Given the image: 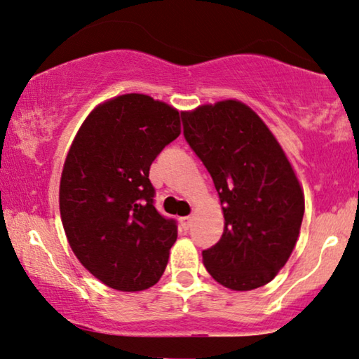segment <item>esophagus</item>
Here are the masks:
<instances>
[{
	"label": "esophagus",
	"mask_w": 359,
	"mask_h": 359,
	"mask_svg": "<svg viewBox=\"0 0 359 359\" xmlns=\"http://www.w3.org/2000/svg\"><path fill=\"white\" fill-rule=\"evenodd\" d=\"M191 223H192V217L191 215L180 218V225H181V228H183V230H188V228L191 226Z\"/></svg>",
	"instance_id": "esophagus-1"
}]
</instances>
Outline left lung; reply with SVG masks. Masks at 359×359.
<instances>
[{
  "label": "left lung",
  "mask_w": 359,
  "mask_h": 359,
  "mask_svg": "<svg viewBox=\"0 0 359 359\" xmlns=\"http://www.w3.org/2000/svg\"><path fill=\"white\" fill-rule=\"evenodd\" d=\"M181 116L225 218L220 241L202 252L207 272L235 292L264 287L299 236L304 192L293 165L262 118L240 100L205 103Z\"/></svg>",
  "instance_id": "8db88e82"
}]
</instances>
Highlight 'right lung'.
<instances>
[{
    "instance_id": "add662e5",
    "label": "right lung",
    "mask_w": 359,
    "mask_h": 359,
    "mask_svg": "<svg viewBox=\"0 0 359 359\" xmlns=\"http://www.w3.org/2000/svg\"><path fill=\"white\" fill-rule=\"evenodd\" d=\"M181 134L180 111L144 93L97 105L81 124L60 180L67 243L93 277L142 292L165 272L178 230L154 207L149 170Z\"/></svg>"
}]
</instances>
